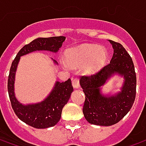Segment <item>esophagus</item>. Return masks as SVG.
<instances>
[{"mask_svg":"<svg viewBox=\"0 0 146 146\" xmlns=\"http://www.w3.org/2000/svg\"><path fill=\"white\" fill-rule=\"evenodd\" d=\"M72 84H73V88H80L79 79H78V78H74V79H73Z\"/></svg>","mask_w":146,"mask_h":146,"instance_id":"34e87169","label":"esophagus"}]
</instances>
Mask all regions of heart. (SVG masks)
Listing matches in <instances>:
<instances>
[{
    "instance_id": "heart-1",
    "label": "heart",
    "mask_w": 146,
    "mask_h": 146,
    "mask_svg": "<svg viewBox=\"0 0 146 146\" xmlns=\"http://www.w3.org/2000/svg\"><path fill=\"white\" fill-rule=\"evenodd\" d=\"M107 58L108 52L104 47L91 44L71 48L66 53L67 64L72 67L83 66L81 70L85 75H92L101 70Z\"/></svg>"
}]
</instances>
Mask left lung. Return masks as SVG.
I'll list each match as a JSON object with an SVG mask.
<instances>
[{
	"instance_id": "left-lung-1",
	"label": "left lung",
	"mask_w": 146,
	"mask_h": 146,
	"mask_svg": "<svg viewBox=\"0 0 146 146\" xmlns=\"http://www.w3.org/2000/svg\"><path fill=\"white\" fill-rule=\"evenodd\" d=\"M113 48L110 64L92 76H83L80 84L85 95L83 113L87 121L98 126L118 123L131 109L136 95V74L130 54L119 43L109 40ZM115 74L124 77L121 92L101 94V87Z\"/></svg>"
}]
</instances>
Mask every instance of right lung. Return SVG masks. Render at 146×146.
Segmentation results:
<instances>
[{
    "label": "right lung",
    "instance_id": "add662e5",
    "mask_svg": "<svg viewBox=\"0 0 146 146\" xmlns=\"http://www.w3.org/2000/svg\"><path fill=\"white\" fill-rule=\"evenodd\" d=\"M65 40L66 37L62 36L35 39L21 48L11 63L8 80V92L11 107L22 121L35 128H48L59 121L62 110L69 101L73 88L70 79L65 82L56 81L53 89L44 101L35 104H22L18 101L15 95V78L18 64L21 56L33 51H48L56 53ZM52 60L54 63L58 64L53 58Z\"/></svg>",
    "mask_w": 146,
    "mask_h": 146
}]
</instances>
